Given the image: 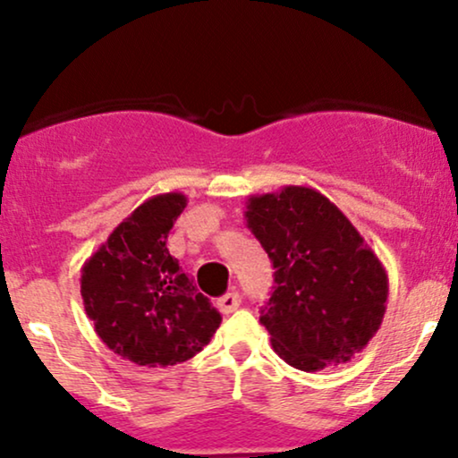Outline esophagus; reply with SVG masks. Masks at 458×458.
<instances>
[{"label": "esophagus", "mask_w": 458, "mask_h": 458, "mask_svg": "<svg viewBox=\"0 0 458 458\" xmlns=\"http://www.w3.org/2000/svg\"><path fill=\"white\" fill-rule=\"evenodd\" d=\"M239 306H241V297H239V293H234V291L225 293L224 297L217 299V308L222 314H233Z\"/></svg>", "instance_id": "esophagus-1"}]
</instances>
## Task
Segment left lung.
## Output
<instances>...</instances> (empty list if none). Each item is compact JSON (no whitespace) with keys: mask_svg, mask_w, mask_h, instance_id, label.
<instances>
[{"mask_svg":"<svg viewBox=\"0 0 458 458\" xmlns=\"http://www.w3.org/2000/svg\"><path fill=\"white\" fill-rule=\"evenodd\" d=\"M245 222L276 269L260 323L286 364H346L381 327L387 273L346 215L312 187L250 196Z\"/></svg>","mask_w":458,"mask_h":458,"instance_id":"left-lung-1","label":"left lung"}]
</instances>
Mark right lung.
Masks as SVG:
<instances>
[{
    "label": "right lung",
    "instance_id": "1",
    "mask_svg": "<svg viewBox=\"0 0 458 458\" xmlns=\"http://www.w3.org/2000/svg\"><path fill=\"white\" fill-rule=\"evenodd\" d=\"M185 207L178 191L148 198L81 267L83 308L94 331L138 366L191 360L222 323L167 251V234Z\"/></svg>",
    "mask_w": 458,
    "mask_h": 458
}]
</instances>
